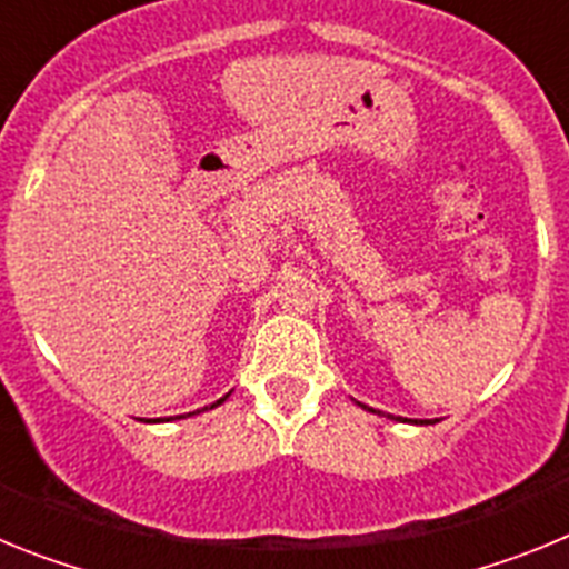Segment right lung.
<instances>
[{
    "label": "right lung",
    "instance_id": "1",
    "mask_svg": "<svg viewBox=\"0 0 569 569\" xmlns=\"http://www.w3.org/2000/svg\"><path fill=\"white\" fill-rule=\"evenodd\" d=\"M224 399H228V396H224ZM224 399H219V401H216V405H222V401H224ZM216 405H210V407H216ZM196 413H199V410H196Z\"/></svg>",
    "mask_w": 569,
    "mask_h": 569
}]
</instances>
